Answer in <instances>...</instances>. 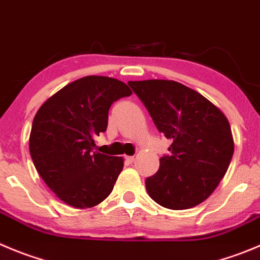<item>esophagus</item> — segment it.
I'll return each mask as SVG.
<instances>
[{"mask_svg": "<svg viewBox=\"0 0 260 260\" xmlns=\"http://www.w3.org/2000/svg\"><path fill=\"white\" fill-rule=\"evenodd\" d=\"M125 160L127 163H133L135 160V157L134 155H125Z\"/></svg>", "mask_w": 260, "mask_h": 260, "instance_id": "34e87169", "label": "esophagus"}]
</instances>
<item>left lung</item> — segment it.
Masks as SVG:
<instances>
[{
	"instance_id": "left-lung-1",
	"label": "left lung",
	"mask_w": 260,
	"mask_h": 260,
	"mask_svg": "<svg viewBox=\"0 0 260 260\" xmlns=\"http://www.w3.org/2000/svg\"><path fill=\"white\" fill-rule=\"evenodd\" d=\"M155 126L172 140L170 155L157 174L145 180L149 197L165 208L198 206L227 172L234 138L224 113L194 89L174 80L128 81Z\"/></svg>"
}]
</instances>
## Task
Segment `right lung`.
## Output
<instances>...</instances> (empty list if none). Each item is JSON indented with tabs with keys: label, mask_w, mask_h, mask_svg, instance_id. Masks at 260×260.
<instances>
[{
	"label": "right lung",
	"mask_w": 260,
	"mask_h": 260,
	"mask_svg": "<svg viewBox=\"0 0 260 260\" xmlns=\"http://www.w3.org/2000/svg\"><path fill=\"white\" fill-rule=\"evenodd\" d=\"M123 81L84 76L49 97L34 116L29 150L47 186L68 206H97L111 194L123 158L93 152L115 101L132 95Z\"/></svg>",
	"instance_id": "right-lung-1"
}]
</instances>
